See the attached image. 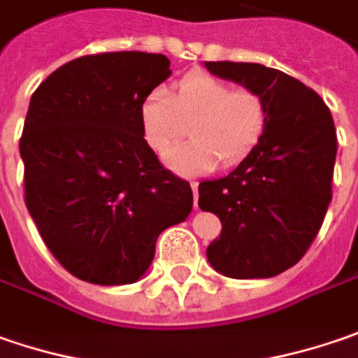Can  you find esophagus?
I'll use <instances>...</instances> for the list:
<instances>
[{
  "instance_id": "obj_1",
  "label": "esophagus",
  "mask_w": 358,
  "mask_h": 358,
  "mask_svg": "<svg viewBox=\"0 0 358 358\" xmlns=\"http://www.w3.org/2000/svg\"><path fill=\"white\" fill-rule=\"evenodd\" d=\"M190 186H192V192H194V206L198 208V204H196V200H198V182H192Z\"/></svg>"
}]
</instances>
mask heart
<instances>
[{"instance_id":"heart-1","label":"heart","mask_w":358,"mask_h":358,"mask_svg":"<svg viewBox=\"0 0 358 358\" xmlns=\"http://www.w3.org/2000/svg\"><path fill=\"white\" fill-rule=\"evenodd\" d=\"M266 120L264 100L255 90L230 86L212 76L184 78L174 98L154 90L140 106V124L148 146L166 152L192 124V142L170 150L164 160L184 176L212 172L242 162L258 144Z\"/></svg>"}]
</instances>
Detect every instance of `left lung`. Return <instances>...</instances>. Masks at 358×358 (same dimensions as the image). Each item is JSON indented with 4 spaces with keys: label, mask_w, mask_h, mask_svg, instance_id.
Returning a JSON list of instances; mask_svg holds the SVG:
<instances>
[{
    "label": "left lung",
    "mask_w": 358,
    "mask_h": 358,
    "mask_svg": "<svg viewBox=\"0 0 358 358\" xmlns=\"http://www.w3.org/2000/svg\"><path fill=\"white\" fill-rule=\"evenodd\" d=\"M228 82L255 90L266 120L255 150L228 176L198 186V206L222 222L206 248L212 268L230 278H271L294 266L331 202L336 130L317 92L262 64L204 62Z\"/></svg>",
    "instance_id": "left-lung-1"
}]
</instances>
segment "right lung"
<instances>
[{"label":"right lung","mask_w":358,"mask_h":358,"mask_svg":"<svg viewBox=\"0 0 358 358\" xmlns=\"http://www.w3.org/2000/svg\"><path fill=\"white\" fill-rule=\"evenodd\" d=\"M172 76L162 54L84 55L29 100L20 154L25 206L59 264L101 287L132 285L156 241L192 212V188L144 140L140 106Z\"/></svg>","instance_id":"right-lung-1"}]
</instances>
